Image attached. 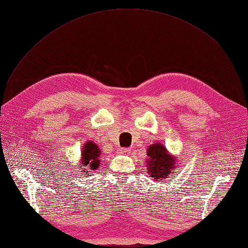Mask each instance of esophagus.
I'll use <instances>...</instances> for the list:
<instances>
[{"mask_svg": "<svg viewBox=\"0 0 248 248\" xmlns=\"http://www.w3.org/2000/svg\"><path fill=\"white\" fill-rule=\"evenodd\" d=\"M130 148H119L118 154L120 155H129L130 154Z\"/></svg>", "mask_w": 248, "mask_h": 248, "instance_id": "34e87169", "label": "esophagus"}]
</instances>
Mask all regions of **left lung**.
<instances>
[{
	"mask_svg": "<svg viewBox=\"0 0 248 248\" xmlns=\"http://www.w3.org/2000/svg\"><path fill=\"white\" fill-rule=\"evenodd\" d=\"M147 156V172L154 181H164L177 167L176 157L168 153L166 147L161 143H155L148 147Z\"/></svg>",
	"mask_w": 248,
	"mask_h": 248,
	"instance_id": "left-lung-1",
	"label": "left lung"
}]
</instances>
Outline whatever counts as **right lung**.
I'll return each instance as SVG.
<instances>
[{
  "label": "right lung",
  "mask_w": 248,
  "mask_h": 248,
  "mask_svg": "<svg viewBox=\"0 0 248 248\" xmlns=\"http://www.w3.org/2000/svg\"><path fill=\"white\" fill-rule=\"evenodd\" d=\"M100 155H101V151L100 148H98V146L93 142V141H87L83 148H82V152H81V168L85 167L90 170H96L98 167H100V160H98V157H100ZM85 168L83 172L85 171ZM87 174V173H85Z\"/></svg>",
  "instance_id": "obj_1"
}]
</instances>
